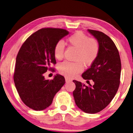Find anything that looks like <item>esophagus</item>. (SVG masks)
<instances>
[{
    "instance_id": "esophagus-1",
    "label": "esophagus",
    "mask_w": 133,
    "mask_h": 133,
    "mask_svg": "<svg viewBox=\"0 0 133 133\" xmlns=\"http://www.w3.org/2000/svg\"><path fill=\"white\" fill-rule=\"evenodd\" d=\"M65 81H66V82H68L72 81V80L69 79V78H68L65 77Z\"/></svg>"
}]
</instances>
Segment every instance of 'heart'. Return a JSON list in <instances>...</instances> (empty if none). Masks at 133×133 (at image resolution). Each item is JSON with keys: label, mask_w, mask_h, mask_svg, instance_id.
I'll use <instances>...</instances> for the list:
<instances>
[{"label": "heart", "mask_w": 133, "mask_h": 133, "mask_svg": "<svg viewBox=\"0 0 133 133\" xmlns=\"http://www.w3.org/2000/svg\"><path fill=\"white\" fill-rule=\"evenodd\" d=\"M71 46L78 49L75 57L76 62L64 61L59 65V71L68 78L75 77L83 70L84 65L88 66L97 59L99 52V45L95 38H90L82 32L78 31L67 38ZM65 45L62 41H58L54 48V55L58 60L64 57Z\"/></svg>", "instance_id": "1"}]
</instances>
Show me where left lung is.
<instances>
[{"label": "left lung", "instance_id": "left-lung-1", "mask_svg": "<svg viewBox=\"0 0 133 133\" xmlns=\"http://www.w3.org/2000/svg\"><path fill=\"white\" fill-rule=\"evenodd\" d=\"M88 31L97 39L99 52L82 77L92 79L94 84L88 87L74 80L76 87L73 96L78 108L86 113L95 114L104 109L116 95L120 82L121 64L118 49L109 36L98 30Z\"/></svg>", "mask_w": 133, "mask_h": 133}]
</instances>
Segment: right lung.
Listing matches in <instances>:
<instances>
[{
    "label": "right lung",
    "mask_w": 133,
    "mask_h": 133,
    "mask_svg": "<svg viewBox=\"0 0 133 133\" xmlns=\"http://www.w3.org/2000/svg\"><path fill=\"white\" fill-rule=\"evenodd\" d=\"M68 34L64 29L42 28L32 34L19 49L14 82L22 101L31 109L41 111L48 107L65 83L62 75L56 74L49 80L43 74L52 70V64H56L54 55L55 43Z\"/></svg>",
    "instance_id": "add662e5"
}]
</instances>
